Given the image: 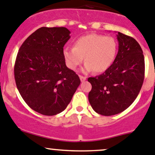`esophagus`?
<instances>
[{"label":"esophagus","mask_w":155,"mask_h":155,"mask_svg":"<svg viewBox=\"0 0 155 155\" xmlns=\"http://www.w3.org/2000/svg\"><path fill=\"white\" fill-rule=\"evenodd\" d=\"M79 78H80V80L81 82H84V81L86 80L87 78L85 76H79Z\"/></svg>","instance_id":"34e87169"}]
</instances>
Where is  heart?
I'll return each mask as SVG.
<instances>
[{
    "label": "heart",
    "instance_id": "heart-1",
    "mask_svg": "<svg viewBox=\"0 0 155 155\" xmlns=\"http://www.w3.org/2000/svg\"><path fill=\"white\" fill-rule=\"evenodd\" d=\"M118 51V43L112 36L90 34L76 39L74 47L65 46L63 55L67 66L76 70L83 62L84 72L101 73L112 64Z\"/></svg>",
    "mask_w": 155,
    "mask_h": 155
}]
</instances>
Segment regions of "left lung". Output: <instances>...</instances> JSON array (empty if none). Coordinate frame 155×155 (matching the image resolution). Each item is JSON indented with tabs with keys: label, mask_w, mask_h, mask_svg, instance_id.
Returning a JSON list of instances; mask_svg holds the SVG:
<instances>
[{
	"label": "left lung",
	"mask_w": 155,
	"mask_h": 155,
	"mask_svg": "<svg viewBox=\"0 0 155 155\" xmlns=\"http://www.w3.org/2000/svg\"><path fill=\"white\" fill-rule=\"evenodd\" d=\"M118 51L113 64L101 75L90 77L91 106L97 113L116 115L127 109L140 91L145 76L143 50L133 37L118 32Z\"/></svg>",
	"instance_id": "8db88e82"
}]
</instances>
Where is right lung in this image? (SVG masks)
Wrapping results in <instances>:
<instances>
[{"mask_svg": "<svg viewBox=\"0 0 155 155\" xmlns=\"http://www.w3.org/2000/svg\"><path fill=\"white\" fill-rule=\"evenodd\" d=\"M64 27H42L22 43L14 68L17 88L33 110L44 115L63 112L80 85L66 66L63 49L70 38Z\"/></svg>", "mask_w": 155, "mask_h": 155, "instance_id": "obj_1", "label": "right lung"}]
</instances>
